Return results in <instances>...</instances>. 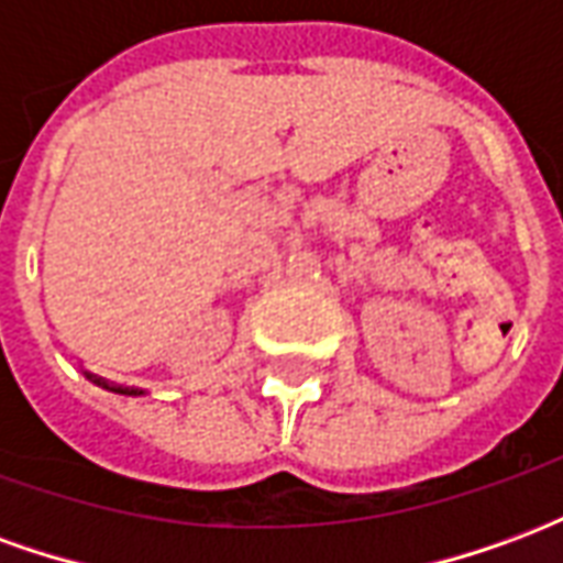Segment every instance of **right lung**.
I'll return each instance as SVG.
<instances>
[{"label": "right lung", "mask_w": 563, "mask_h": 563, "mask_svg": "<svg viewBox=\"0 0 563 563\" xmlns=\"http://www.w3.org/2000/svg\"><path fill=\"white\" fill-rule=\"evenodd\" d=\"M87 377L92 379V383H99V386H104V389H111V391H120V395H141L139 389H126V386H108L102 377H92V374H87Z\"/></svg>", "instance_id": "add662e5"}]
</instances>
